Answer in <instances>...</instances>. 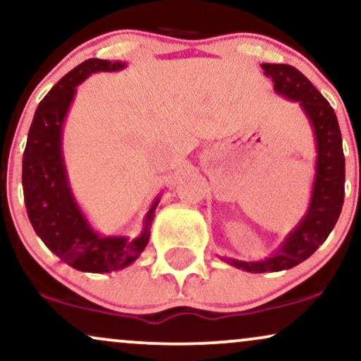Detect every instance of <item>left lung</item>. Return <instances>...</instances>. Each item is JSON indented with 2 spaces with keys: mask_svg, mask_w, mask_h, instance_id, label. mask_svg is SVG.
<instances>
[{
  "mask_svg": "<svg viewBox=\"0 0 361 361\" xmlns=\"http://www.w3.org/2000/svg\"><path fill=\"white\" fill-rule=\"evenodd\" d=\"M262 68L264 76L271 78L276 93L291 102H298L312 123L317 140V171L307 214L271 257L262 262L226 259L233 267L250 273L290 270L312 257L338 221L345 196V157L341 133L330 103L296 68L275 63H263Z\"/></svg>",
  "mask_w": 361,
  "mask_h": 361,
  "instance_id": "8db88e82",
  "label": "left lung"
}]
</instances>
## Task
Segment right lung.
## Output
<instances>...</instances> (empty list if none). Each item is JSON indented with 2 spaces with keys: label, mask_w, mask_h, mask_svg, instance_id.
Returning a JSON list of instances; mask_svg holds the SVG:
<instances>
[{
  "label": "right lung",
  "mask_w": 361,
  "mask_h": 361,
  "mask_svg": "<svg viewBox=\"0 0 361 361\" xmlns=\"http://www.w3.org/2000/svg\"><path fill=\"white\" fill-rule=\"evenodd\" d=\"M121 61L91 58L63 76L36 108L23 153V195L36 235L66 264L80 271L109 273L121 270L140 257L149 240V226L159 198L145 216L140 236L98 235L81 213L68 185L63 161V123L75 98L76 86L91 73L120 71Z\"/></svg>",
  "instance_id": "obj_1"
}]
</instances>
